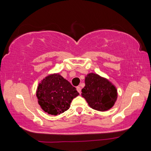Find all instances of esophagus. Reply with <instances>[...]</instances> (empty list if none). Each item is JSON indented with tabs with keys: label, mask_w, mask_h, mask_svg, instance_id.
Segmentation results:
<instances>
[{
	"label": "esophagus",
	"mask_w": 151,
	"mask_h": 151,
	"mask_svg": "<svg viewBox=\"0 0 151 151\" xmlns=\"http://www.w3.org/2000/svg\"><path fill=\"white\" fill-rule=\"evenodd\" d=\"M76 90H77V92L79 93V94H81V88L79 86L76 87Z\"/></svg>",
	"instance_id": "34e87169"
}]
</instances>
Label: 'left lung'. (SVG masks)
I'll return each instance as SVG.
<instances>
[{
	"mask_svg": "<svg viewBox=\"0 0 151 151\" xmlns=\"http://www.w3.org/2000/svg\"><path fill=\"white\" fill-rule=\"evenodd\" d=\"M82 96L92 109L105 111L111 109L117 99V90L107 79L94 73L87 75Z\"/></svg>",
	"mask_w": 151,
	"mask_h": 151,
	"instance_id": "left-lung-1",
	"label": "left lung"
}]
</instances>
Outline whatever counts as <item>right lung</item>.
Returning <instances> with one entry per match:
<instances>
[{"instance_id": "1", "label": "right lung", "mask_w": 151, "mask_h": 151, "mask_svg": "<svg viewBox=\"0 0 151 151\" xmlns=\"http://www.w3.org/2000/svg\"><path fill=\"white\" fill-rule=\"evenodd\" d=\"M79 94L70 83L59 74L46 76L37 90L38 103L45 112L57 116L67 111L74 98Z\"/></svg>"}]
</instances>
